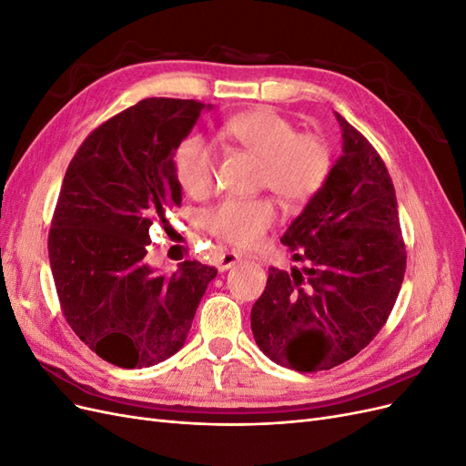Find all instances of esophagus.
Listing matches in <instances>:
<instances>
[{"label":"esophagus","mask_w":466,"mask_h":466,"mask_svg":"<svg viewBox=\"0 0 466 466\" xmlns=\"http://www.w3.org/2000/svg\"><path fill=\"white\" fill-rule=\"evenodd\" d=\"M243 258V255L241 252H237V250H228V252H223V255L219 257V260H218V268L219 270L223 272V270H229V268L233 266V264H237L238 260Z\"/></svg>","instance_id":"1"}]
</instances>
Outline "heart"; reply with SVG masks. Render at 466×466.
Masks as SVG:
<instances>
[{"label": "heart", "instance_id": "b5f03b06", "mask_svg": "<svg viewBox=\"0 0 466 466\" xmlns=\"http://www.w3.org/2000/svg\"><path fill=\"white\" fill-rule=\"evenodd\" d=\"M219 136L260 161V187L270 188L289 206L317 196L332 171V153L317 134L298 132L274 108H257L225 120ZM175 177L194 198L206 196L216 180L218 155L200 136L182 139L175 151ZM278 218L272 198H228L206 214V229L235 247H257Z\"/></svg>", "mask_w": 466, "mask_h": 466}]
</instances>
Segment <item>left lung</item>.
<instances>
[{"mask_svg": "<svg viewBox=\"0 0 466 466\" xmlns=\"http://www.w3.org/2000/svg\"><path fill=\"white\" fill-rule=\"evenodd\" d=\"M344 155L322 190L281 237L291 272L270 266L250 329L264 356L311 373L332 370L383 329L406 272L397 194L361 132L336 112Z\"/></svg>", "mask_w": 466, "mask_h": 466, "instance_id": "8db88e82", "label": "left lung"}]
</instances>
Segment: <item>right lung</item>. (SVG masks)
Masks as SVG:
<instances>
[{
  "label": "right lung",
  "mask_w": 466,
  "mask_h": 466,
  "mask_svg": "<svg viewBox=\"0 0 466 466\" xmlns=\"http://www.w3.org/2000/svg\"><path fill=\"white\" fill-rule=\"evenodd\" d=\"M209 106V105H208ZM204 103L151 96L118 112L76 151L48 233L62 313L98 358L124 370L159 363L185 344L214 266L173 276L146 262L149 228L180 206L173 153Z\"/></svg>",
  "instance_id": "1"
}]
</instances>
